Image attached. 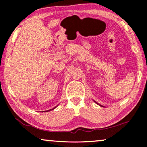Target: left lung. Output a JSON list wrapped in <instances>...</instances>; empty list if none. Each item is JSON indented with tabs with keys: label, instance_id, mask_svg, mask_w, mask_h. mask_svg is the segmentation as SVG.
<instances>
[{
	"label": "left lung",
	"instance_id": "1",
	"mask_svg": "<svg viewBox=\"0 0 147 147\" xmlns=\"http://www.w3.org/2000/svg\"><path fill=\"white\" fill-rule=\"evenodd\" d=\"M94 102H95L96 104H98V105H99V106H102L100 105V104H99L98 103H97V102H95V101H94Z\"/></svg>",
	"mask_w": 147,
	"mask_h": 147
}]
</instances>
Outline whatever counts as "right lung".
<instances>
[{"label": "right lung", "instance_id": "obj_1", "mask_svg": "<svg viewBox=\"0 0 147 147\" xmlns=\"http://www.w3.org/2000/svg\"><path fill=\"white\" fill-rule=\"evenodd\" d=\"M57 106H56V107H55V108H54L53 109H49V110H48V111H51V110H53V109H55V108H56V107H57ZM43 112H44V111H43Z\"/></svg>", "mask_w": 147, "mask_h": 147}]
</instances>
